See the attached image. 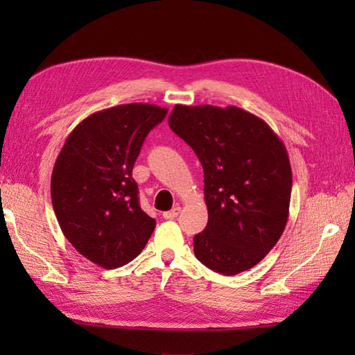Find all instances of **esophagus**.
Listing matches in <instances>:
<instances>
[{"label": "esophagus", "mask_w": 355, "mask_h": 355, "mask_svg": "<svg viewBox=\"0 0 355 355\" xmlns=\"http://www.w3.org/2000/svg\"><path fill=\"white\" fill-rule=\"evenodd\" d=\"M180 212H182V207L175 206L172 210H169V212H164L163 218L164 220H175V218L180 215Z\"/></svg>", "instance_id": "esophagus-1"}]
</instances>
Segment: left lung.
<instances>
[{"label": "left lung", "instance_id": "obj_1", "mask_svg": "<svg viewBox=\"0 0 355 355\" xmlns=\"http://www.w3.org/2000/svg\"><path fill=\"white\" fill-rule=\"evenodd\" d=\"M169 126L200 158L206 229L193 253L210 270L238 275L263 259L288 220L291 166L273 130L238 107L175 105Z\"/></svg>", "mask_w": 355, "mask_h": 355}]
</instances>
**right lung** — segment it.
<instances>
[{"mask_svg":"<svg viewBox=\"0 0 355 355\" xmlns=\"http://www.w3.org/2000/svg\"><path fill=\"white\" fill-rule=\"evenodd\" d=\"M168 114L150 103L97 111L74 128L51 173V202L65 238L103 268L131 262L155 220L139 205L132 168L146 135Z\"/></svg>","mask_w":355,"mask_h":355,"instance_id":"right-lung-1","label":"right lung"}]
</instances>
